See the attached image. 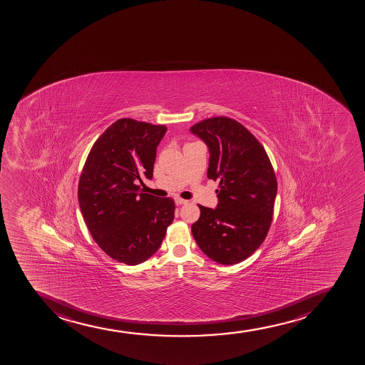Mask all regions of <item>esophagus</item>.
Listing matches in <instances>:
<instances>
[{
  "label": "esophagus",
  "instance_id": "1",
  "mask_svg": "<svg viewBox=\"0 0 365 365\" xmlns=\"http://www.w3.org/2000/svg\"><path fill=\"white\" fill-rule=\"evenodd\" d=\"M186 203H187V200H182V198H179V197L175 198V204H177V205H182V204Z\"/></svg>",
  "mask_w": 365,
  "mask_h": 365
}]
</instances>
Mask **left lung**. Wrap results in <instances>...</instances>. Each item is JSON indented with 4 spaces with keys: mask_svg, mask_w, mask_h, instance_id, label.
<instances>
[{
    "mask_svg": "<svg viewBox=\"0 0 365 365\" xmlns=\"http://www.w3.org/2000/svg\"><path fill=\"white\" fill-rule=\"evenodd\" d=\"M209 146L207 178L219 180L216 209L198 205L191 227L200 249L220 264H237L264 242L272 225L277 181L258 139L237 120L215 116L190 128Z\"/></svg>",
    "mask_w": 365,
    "mask_h": 365,
    "instance_id": "1",
    "label": "left lung"
}]
</instances>
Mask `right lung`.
<instances>
[{"label": "right lung", "mask_w": 365, "mask_h": 365, "mask_svg": "<svg viewBox=\"0 0 365 365\" xmlns=\"http://www.w3.org/2000/svg\"><path fill=\"white\" fill-rule=\"evenodd\" d=\"M165 125L116 120L88 153L78 184V200L88 232L109 257L128 265L158 251L173 222L174 200L139 192L153 178Z\"/></svg>", "instance_id": "obj_1"}]
</instances>
